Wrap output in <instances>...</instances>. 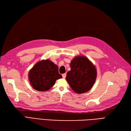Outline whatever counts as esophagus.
Returning a JSON list of instances; mask_svg holds the SVG:
<instances>
[{"label":"esophagus","mask_w":131,"mask_h":131,"mask_svg":"<svg viewBox=\"0 0 131 131\" xmlns=\"http://www.w3.org/2000/svg\"><path fill=\"white\" fill-rule=\"evenodd\" d=\"M62 78H65L66 77V73H64L62 74Z\"/></svg>","instance_id":"34e87169"}]
</instances>
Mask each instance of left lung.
<instances>
[{"label": "left lung", "instance_id": "8db88e82", "mask_svg": "<svg viewBox=\"0 0 131 131\" xmlns=\"http://www.w3.org/2000/svg\"><path fill=\"white\" fill-rule=\"evenodd\" d=\"M70 66L71 70L67 72L66 80L72 89L77 94L89 91L97 77L95 66L85 56H79L71 60Z\"/></svg>", "mask_w": 131, "mask_h": 131}]
</instances>
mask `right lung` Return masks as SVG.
<instances>
[{
	"label": "right lung",
	"instance_id": "right-lung-1",
	"mask_svg": "<svg viewBox=\"0 0 131 131\" xmlns=\"http://www.w3.org/2000/svg\"><path fill=\"white\" fill-rule=\"evenodd\" d=\"M58 66L48 59L38 61L29 71L28 78L36 90L46 91L50 89L57 80L62 78Z\"/></svg>",
	"mask_w": 131,
	"mask_h": 131
}]
</instances>
